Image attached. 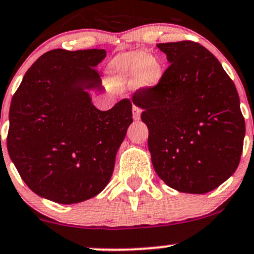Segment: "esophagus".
Returning a JSON list of instances; mask_svg holds the SVG:
<instances>
[{
	"label": "esophagus",
	"instance_id": "1",
	"mask_svg": "<svg viewBox=\"0 0 254 254\" xmlns=\"http://www.w3.org/2000/svg\"><path fill=\"white\" fill-rule=\"evenodd\" d=\"M140 114H141V109L137 105H133V117H134V120L140 119Z\"/></svg>",
	"mask_w": 254,
	"mask_h": 254
}]
</instances>
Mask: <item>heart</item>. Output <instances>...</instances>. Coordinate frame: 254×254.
<instances>
[{"label": "heart", "instance_id": "b5f03b06", "mask_svg": "<svg viewBox=\"0 0 254 254\" xmlns=\"http://www.w3.org/2000/svg\"><path fill=\"white\" fill-rule=\"evenodd\" d=\"M111 70L116 78L130 83L134 78L137 88H150L160 81L161 66L154 57L137 52L121 54L111 63Z\"/></svg>", "mask_w": 254, "mask_h": 254}]
</instances>
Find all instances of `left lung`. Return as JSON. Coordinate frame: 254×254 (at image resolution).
<instances>
[{
    "instance_id": "1",
    "label": "left lung",
    "mask_w": 254,
    "mask_h": 254,
    "mask_svg": "<svg viewBox=\"0 0 254 254\" xmlns=\"http://www.w3.org/2000/svg\"><path fill=\"white\" fill-rule=\"evenodd\" d=\"M170 66L140 88L148 146L157 176L181 192L206 193L236 171L246 132L240 98L219 61L192 41L159 43Z\"/></svg>"
}]
</instances>
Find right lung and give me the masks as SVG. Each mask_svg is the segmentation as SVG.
Returning a JSON list of instances; mask_svg holds the SVG:
<instances>
[{"instance_id":"right-lung-1","label":"right lung","mask_w":254,"mask_h":254,"mask_svg":"<svg viewBox=\"0 0 254 254\" xmlns=\"http://www.w3.org/2000/svg\"><path fill=\"white\" fill-rule=\"evenodd\" d=\"M104 50L58 48L41 56L12 98L7 149L30 189L53 202L94 197L114 172L116 152L133 122L132 103L108 111L87 89L102 91L95 69Z\"/></svg>"}]
</instances>
